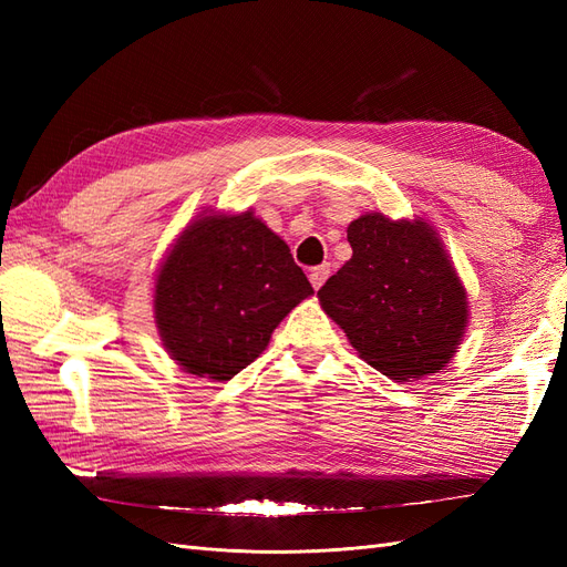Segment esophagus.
<instances>
[{"instance_id": "esophagus-1", "label": "esophagus", "mask_w": 567, "mask_h": 567, "mask_svg": "<svg viewBox=\"0 0 567 567\" xmlns=\"http://www.w3.org/2000/svg\"><path fill=\"white\" fill-rule=\"evenodd\" d=\"M329 274H331L329 265H321V267H315V269L310 271V284L315 286V290H319V288L323 286V281H326V279H329Z\"/></svg>"}]
</instances>
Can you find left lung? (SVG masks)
Segmentation results:
<instances>
[{"instance_id":"left-lung-1","label":"left lung","mask_w":567,"mask_h":567,"mask_svg":"<svg viewBox=\"0 0 567 567\" xmlns=\"http://www.w3.org/2000/svg\"><path fill=\"white\" fill-rule=\"evenodd\" d=\"M352 257L319 288V302L375 371L406 383L456 352L468 302L427 221L362 215L348 227Z\"/></svg>"}]
</instances>
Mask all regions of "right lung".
Here are the masks:
<instances>
[{
	"label": "right lung",
	"instance_id": "add662e5",
	"mask_svg": "<svg viewBox=\"0 0 567 567\" xmlns=\"http://www.w3.org/2000/svg\"><path fill=\"white\" fill-rule=\"evenodd\" d=\"M315 290L262 219L208 215L184 229L156 279V323L177 364L229 381Z\"/></svg>",
	"mask_w": 567,
	"mask_h": 567
}]
</instances>
